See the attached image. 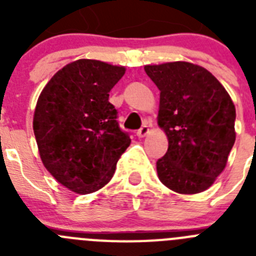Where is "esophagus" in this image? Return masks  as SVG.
<instances>
[{
	"label": "esophagus",
	"instance_id": "obj_1",
	"mask_svg": "<svg viewBox=\"0 0 256 256\" xmlns=\"http://www.w3.org/2000/svg\"><path fill=\"white\" fill-rule=\"evenodd\" d=\"M148 133V126H142L138 130H137V136H138L140 138L144 137V136Z\"/></svg>",
	"mask_w": 256,
	"mask_h": 256
}]
</instances>
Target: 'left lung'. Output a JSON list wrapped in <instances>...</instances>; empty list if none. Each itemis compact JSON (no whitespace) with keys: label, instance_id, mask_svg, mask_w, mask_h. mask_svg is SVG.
Returning <instances> with one entry per match:
<instances>
[{"label":"left lung","instance_id":"obj_1","mask_svg":"<svg viewBox=\"0 0 256 256\" xmlns=\"http://www.w3.org/2000/svg\"><path fill=\"white\" fill-rule=\"evenodd\" d=\"M159 88L158 123L168 151L156 162L162 184L178 194H198L223 172L234 148L236 108L218 79L198 65L176 61L146 65Z\"/></svg>","mask_w":256,"mask_h":256}]
</instances>
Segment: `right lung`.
I'll return each instance as SVG.
<instances>
[{"instance_id": "obj_1", "label": "right lung", "mask_w": 256, "mask_h": 256, "mask_svg": "<svg viewBox=\"0 0 256 256\" xmlns=\"http://www.w3.org/2000/svg\"><path fill=\"white\" fill-rule=\"evenodd\" d=\"M124 73L123 66L82 58L58 70L40 92L33 119L40 159L76 194L105 186L130 144L108 102V92Z\"/></svg>"}]
</instances>
